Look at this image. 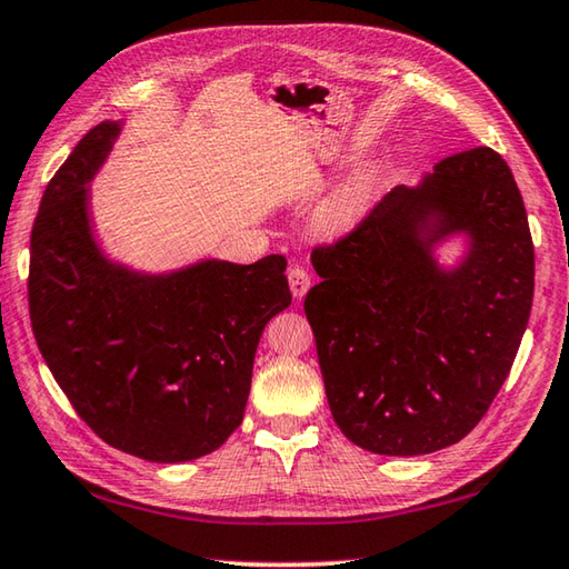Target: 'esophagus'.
Segmentation results:
<instances>
[{
  "label": "esophagus",
  "instance_id": "esophagus-1",
  "mask_svg": "<svg viewBox=\"0 0 569 569\" xmlns=\"http://www.w3.org/2000/svg\"><path fill=\"white\" fill-rule=\"evenodd\" d=\"M287 280H289V289H292L295 299H302L309 292V284H312V277H309L305 267H299V264L289 267Z\"/></svg>",
  "mask_w": 569,
  "mask_h": 569
}]
</instances>
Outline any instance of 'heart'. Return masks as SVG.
<instances>
[{
	"instance_id": "heart-1",
	"label": "heart",
	"mask_w": 569,
	"mask_h": 569,
	"mask_svg": "<svg viewBox=\"0 0 569 569\" xmlns=\"http://www.w3.org/2000/svg\"><path fill=\"white\" fill-rule=\"evenodd\" d=\"M373 192H377V173L371 168L353 170L345 183L321 202L317 210V230L327 238H339L357 228L359 220L367 216Z\"/></svg>"
}]
</instances>
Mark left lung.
I'll use <instances>...</instances> for the list:
<instances>
[{"instance_id":"1","label":"left lung","mask_w":569,"mask_h":569,"mask_svg":"<svg viewBox=\"0 0 569 569\" xmlns=\"http://www.w3.org/2000/svg\"><path fill=\"white\" fill-rule=\"evenodd\" d=\"M463 237L446 268L435 250ZM307 292L331 416L379 456H423L478 426L516 361L535 252L510 168L492 148L399 186L357 230L317 248Z\"/></svg>"}]
</instances>
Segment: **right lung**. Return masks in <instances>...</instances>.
<instances>
[{
	"label": "right lung",
	"mask_w": 569,
	"mask_h": 569,
	"mask_svg": "<svg viewBox=\"0 0 569 569\" xmlns=\"http://www.w3.org/2000/svg\"><path fill=\"white\" fill-rule=\"evenodd\" d=\"M121 128H91L49 180L31 230V329L96 436L153 463H186L242 423L257 345L292 302L287 260L170 272L111 260L93 234L89 186Z\"/></svg>",
	"instance_id": "obj_1"
}]
</instances>
